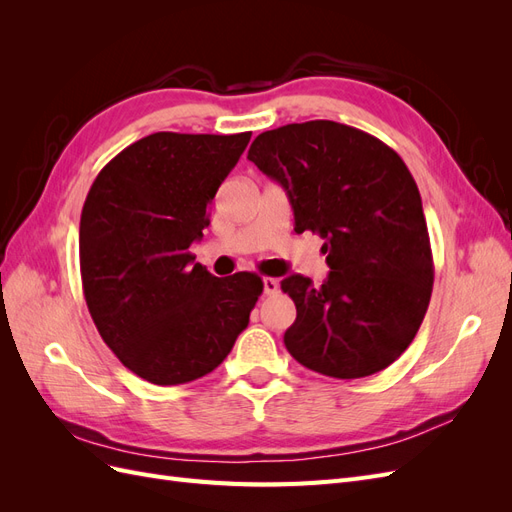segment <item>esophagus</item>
Segmentation results:
<instances>
[{
    "mask_svg": "<svg viewBox=\"0 0 512 512\" xmlns=\"http://www.w3.org/2000/svg\"><path fill=\"white\" fill-rule=\"evenodd\" d=\"M262 288H265V294H275L280 290V282H277L275 277H265V280H262Z\"/></svg>",
    "mask_w": 512,
    "mask_h": 512,
    "instance_id": "1",
    "label": "esophagus"
}]
</instances>
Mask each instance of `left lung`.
Listing matches in <instances>:
<instances>
[{"instance_id":"8db88e82","label":"left lung","mask_w":512,"mask_h":512,"mask_svg":"<svg viewBox=\"0 0 512 512\" xmlns=\"http://www.w3.org/2000/svg\"><path fill=\"white\" fill-rule=\"evenodd\" d=\"M247 160L284 185L294 232L324 239L329 280L288 275L297 305L288 352L318 374L365 378L397 361L421 327L433 256L421 194L389 145L316 119L262 132Z\"/></svg>"}]
</instances>
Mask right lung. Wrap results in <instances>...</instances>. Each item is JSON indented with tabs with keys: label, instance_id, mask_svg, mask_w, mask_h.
I'll list each match as a JSON object with an SVG mask.
<instances>
[{
	"label": "right lung",
	"instance_id": "obj_1",
	"mask_svg": "<svg viewBox=\"0 0 512 512\" xmlns=\"http://www.w3.org/2000/svg\"><path fill=\"white\" fill-rule=\"evenodd\" d=\"M252 132H156L108 162L81 213L87 309L104 344L151 384L192 382L218 367L262 294L256 273L211 275L190 245Z\"/></svg>",
	"mask_w": 512,
	"mask_h": 512
}]
</instances>
